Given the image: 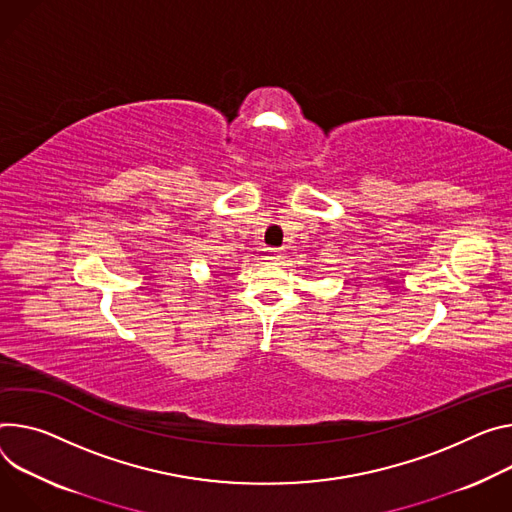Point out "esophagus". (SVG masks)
<instances>
[{"label":"esophagus","mask_w":512,"mask_h":512,"mask_svg":"<svg viewBox=\"0 0 512 512\" xmlns=\"http://www.w3.org/2000/svg\"><path fill=\"white\" fill-rule=\"evenodd\" d=\"M284 255H286L284 249H269V253H267V257L273 259V261H282Z\"/></svg>","instance_id":"obj_1"}]
</instances>
